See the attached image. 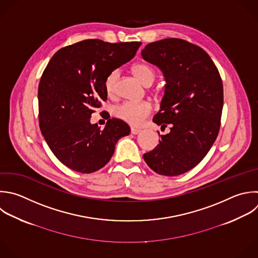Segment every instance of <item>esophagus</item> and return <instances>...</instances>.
I'll list each match as a JSON object with an SVG mask.
<instances>
[{"label":"esophagus","instance_id":"34e87169","mask_svg":"<svg viewBox=\"0 0 258 258\" xmlns=\"http://www.w3.org/2000/svg\"><path fill=\"white\" fill-rule=\"evenodd\" d=\"M140 132H141V129L134 128V127L131 128V134H133V135H137V134H139Z\"/></svg>","mask_w":258,"mask_h":258}]
</instances>
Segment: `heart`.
Wrapping results in <instances>:
<instances>
[{
  "label": "heart",
  "instance_id": "b5f03b06",
  "mask_svg": "<svg viewBox=\"0 0 258 258\" xmlns=\"http://www.w3.org/2000/svg\"><path fill=\"white\" fill-rule=\"evenodd\" d=\"M132 72L135 77L146 87H149L155 81L154 71L147 64L137 63L132 68ZM119 78V71H112L105 80V89L109 95H113L116 90L117 81ZM151 112V105L148 102L130 103L125 102L117 106L114 110V114L122 121L133 125L139 126L145 120V118Z\"/></svg>",
  "mask_w": 258,
  "mask_h": 258
}]
</instances>
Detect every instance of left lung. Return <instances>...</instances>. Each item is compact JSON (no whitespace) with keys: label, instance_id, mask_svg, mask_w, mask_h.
Instances as JSON below:
<instances>
[{"label":"left lung","instance_id":"1","mask_svg":"<svg viewBox=\"0 0 258 258\" xmlns=\"http://www.w3.org/2000/svg\"><path fill=\"white\" fill-rule=\"evenodd\" d=\"M141 55L162 72L166 82L153 122L163 128L170 124V132L161 135L159 144L143 158L158 174L179 175L202 161L218 136L222 80L209 54L181 39L149 43Z\"/></svg>","mask_w":258,"mask_h":258}]
</instances>
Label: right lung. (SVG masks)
I'll return each mask as SVG.
<instances>
[{"label":"right lung","mask_w":258,"mask_h":258,"mask_svg":"<svg viewBox=\"0 0 258 258\" xmlns=\"http://www.w3.org/2000/svg\"><path fill=\"white\" fill-rule=\"evenodd\" d=\"M140 45L88 39L59 49L48 62L38 88L39 126L53 154L69 168L99 170L118 140L130 134L120 119H109L101 129L91 123V115L107 100V76L131 60Z\"/></svg>","instance_id":"obj_1"}]
</instances>
